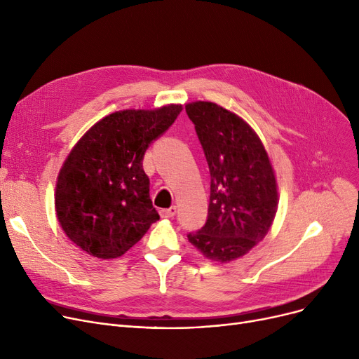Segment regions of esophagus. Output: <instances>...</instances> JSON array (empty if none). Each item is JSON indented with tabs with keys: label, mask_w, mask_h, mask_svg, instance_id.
<instances>
[{
	"label": "esophagus",
	"mask_w": 359,
	"mask_h": 359,
	"mask_svg": "<svg viewBox=\"0 0 359 359\" xmlns=\"http://www.w3.org/2000/svg\"><path fill=\"white\" fill-rule=\"evenodd\" d=\"M177 214V206H170V208H167V210H161L160 211V215L163 217V218H172V217H175Z\"/></svg>",
	"instance_id": "34e87169"
}]
</instances>
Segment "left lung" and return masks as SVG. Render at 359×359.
I'll use <instances>...</instances> for the list:
<instances>
[{"instance_id":"left-lung-1","label":"left lung","mask_w":359,"mask_h":359,"mask_svg":"<svg viewBox=\"0 0 359 359\" xmlns=\"http://www.w3.org/2000/svg\"><path fill=\"white\" fill-rule=\"evenodd\" d=\"M210 167L211 195L203 227L187 234L211 260L227 263L263 240L278 210L268 153L256 132L236 113L211 102L186 104Z\"/></svg>"}]
</instances>
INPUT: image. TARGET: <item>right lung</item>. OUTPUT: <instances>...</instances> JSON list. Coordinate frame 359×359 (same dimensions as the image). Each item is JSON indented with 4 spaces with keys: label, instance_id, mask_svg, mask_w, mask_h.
<instances>
[{
    "label": "right lung",
    "instance_id": "1",
    "mask_svg": "<svg viewBox=\"0 0 359 359\" xmlns=\"http://www.w3.org/2000/svg\"><path fill=\"white\" fill-rule=\"evenodd\" d=\"M180 111L182 104L115 111L71 149L56 182L55 210L80 249L100 259L119 257L160 219L142 160Z\"/></svg>",
    "mask_w": 359,
    "mask_h": 359
}]
</instances>
